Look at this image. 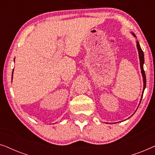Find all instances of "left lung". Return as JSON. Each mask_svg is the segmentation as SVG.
<instances>
[{"instance_id": "1", "label": "left lung", "mask_w": 155, "mask_h": 155, "mask_svg": "<svg viewBox=\"0 0 155 155\" xmlns=\"http://www.w3.org/2000/svg\"><path fill=\"white\" fill-rule=\"evenodd\" d=\"M131 34H132V35L134 36L135 37H135L134 33H131ZM136 46H137V51H138L140 65L141 73H142V76H143V92H142V96H141V99H140V101H141L142 98H143V96L144 90H145V89L146 87V76H145V71H144V68H143V65H144V63H145V58H144V53L143 51V50H142L140 46L139 42L137 41H136ZM140 104H139V105H140Z\"/></svg>"}]
</instances>
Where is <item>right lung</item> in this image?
Returning <instances> with one entry per match:
<instances>
[{"mask_svg": "<svg viewBox=\"0 0 155 155\" xmlns=\"http://www.w3.org/2000/svg\"><path fill=\"white\" fill-rule=\"evenodd\" d=\"M13 71H14V69H13ZM12 74H13V72H12Z\"/></svg>", "mask_w": 155, "mask_h": 155, "instance_id": "add662e5", "label": "right lung"}]
</instances>
